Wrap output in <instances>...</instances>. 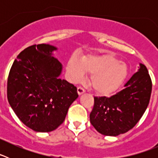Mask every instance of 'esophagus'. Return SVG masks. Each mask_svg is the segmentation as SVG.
Wrapping results in <instances>:
<instances>
[{
	"label": "esophagus",
	"instance_id": "1",
	"mask_svg": "<svg viewBox=\"0 0 158 158\" xmlns=\"http://www.w3.org/2000/svg\"><path fill=\"white\" fill-rule=\"evenodd\" d=\"M85 89H83V88L82 87H78L77 88V93L79 95H81V94H83L84 93H85Z\"/></svg>",
	"mask_w": 158,
	"mask_h": 158
}]
</instances>
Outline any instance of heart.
Instances as JSON below:
<instances>
[{
    "instance_id": "obj_1",
    "label": "heart",
    "mask_w": 158,
    "mask_h": 158,
    "mask_svg": "<svg viewBox=\"0 0 158 158\" xmlns=\"http://www.w3.org/2000/svg\"><path fill=\"white\" fill-rule=\"evenodd\" d=\"M67 72L73 82L80 81L85 72L89 73V85L100 96H109L120 87L127 75V66L111 54H90L79 60L71 57Z\"/></svg>"
}]
</instances>
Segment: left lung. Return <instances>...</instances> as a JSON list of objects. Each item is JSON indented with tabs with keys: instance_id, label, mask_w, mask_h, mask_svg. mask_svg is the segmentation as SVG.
<instances>
[{
	"instance_id": "8db88e82",
	"label": "left lung",
	"mask_w": 158,
	"mask_h": 158,
	"mask_svg": "<svg viewBox=\"0 0 158 158\" xmlns=\"http://www.w3.org/2000/svg\"><path fill=\"white\" fill-rule=\"evenodd\" d=\"M125 88L111 97H94L90 123L99 133L117 136L130 131L140 120L148 107L152 81L146 65L125 84Z\"/></svg>"
}]
</instances>
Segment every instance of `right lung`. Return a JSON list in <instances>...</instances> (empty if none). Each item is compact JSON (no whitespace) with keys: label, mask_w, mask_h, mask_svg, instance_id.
I'll return each instance as SVG.
<instances>
[{"label":"right lung","mask_w":158,"mask_h":158,"mask_svg":"<svg viewBox=\"0 0 158 158\" xmlns=\"http://www.w3.org/2000/svg\"><path fill=\"white\" fill-rule=\"evenodd\" d=\"M49 44L32 45L15 59L8 74V103L18 118L37 132H50L64 122L78 97L77 88L59 78L62 65Z\"/></svg>","instance_id":"add662e5"}]
</instances>
